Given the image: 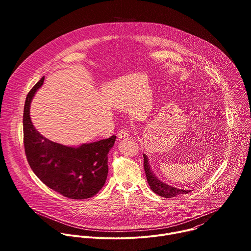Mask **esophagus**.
Segmentation results:
<instances>
[{
    "label": "esophagus",
    "instance_id": "34e87169",
    "mask_svg": "<svg viewBox=\"0 0 251 251\" xmlns=\"http://www.w3.org/2000/svg\"><path fill=\"white\" fill-rule=\"evenodd\" d=\"M117 136H118L119 139H123V138H126V137L129 136V132H128L127 129H121V130L118 132Z\"/></svg>",
    "mask_w": 251,
    "mask_h": 251
}]
</instances>
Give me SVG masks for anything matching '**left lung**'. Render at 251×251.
Returning a JSON list of instances; mask_svg holds the SVG:
<instances>
[{"label":"left lung","mask_w":251,"mask_h":251,"mask_svg":"<svg viewBox=\"0 0 251 251\" xmlns=\"http://www.w3.org/2000/svg\"><path fill=\"white\" fill-rule=\"evenodd\" d=\"M143 156H144V170H145L146 176H147V182L150 185L151 190L155 194H157L160 197H164V198H174L176 196L188 194L191 192V190H182V189H177L175 187H171V186L163 183L162 181H160L159 178L155 176L153 171L151 170L148 157L145 154H143Z\"/></svg>","instance_id":"obj_1"}]
</instances>
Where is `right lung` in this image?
<instances>
[{
	"label": "right lung",
	"instance_id": "right-lung-1",
	"mask_svg": "<svg viewBox=\"0 0 251 251\" xmlns=\"http://www.w3.org/2000/svg\"><path fill=\"white\" fill-rule=\"evenodd\" d=\"M45 76L28 92L24 108V145L27 162L49 188L74 200L95 196L108 175V153L116 136L97 142L68 147L44 137L31 123L30 102L44 84Z\"/></svg>",
	"mask_w": 251,
	"mask_h": 251
}]
</instances>
